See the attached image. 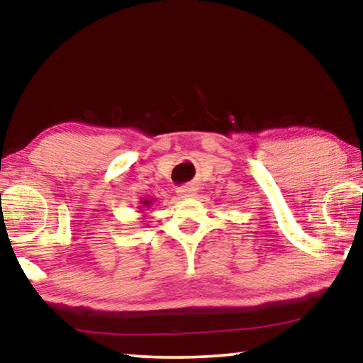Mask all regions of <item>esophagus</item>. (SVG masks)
Wrapping results in <instances>:
<instances>
[{
	"instance_id": "esophagus-1",
	"label": "esophagus",
	"mask_w": 363,
	"mask_h": 363,
	"mask_svg": "<svg viewBox=\"0 0 363 363\" xmlns=\"http://www.w3.org/2000/svg\"><path fill=\"white\" fill-rule=\"evenodd\" d=\"M177 194H179V196H182V199H189V196L196 195V189L192 186H184L177 190Z\"/></svg>"
}]
</instances>
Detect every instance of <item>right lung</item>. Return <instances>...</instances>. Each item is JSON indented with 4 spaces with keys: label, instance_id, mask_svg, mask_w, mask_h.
<instances>
[{
    "label": "right lung",
    "instance_id": "right-lung-1",
    "mask_svg": "<svg viewBox=\"0 0 363 363\" xmlns=\"http://www.w3.org/2000/svg\"><path fill=\"white\" fill-rule=\"evenodd\" d=\"M139 203L143 205L140 208H150L152 203H153V199H143V200L139 201ZM140 213H143V211H140Z\"/></svg>",
    "mask_w": 363,
    "mask_h": 363
}]
</instances>
